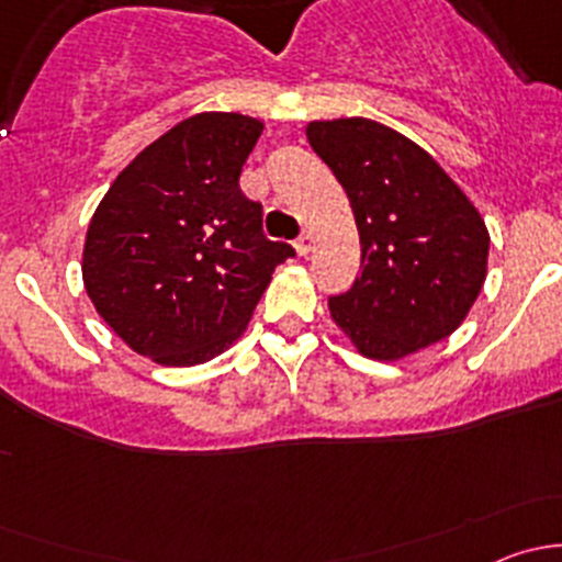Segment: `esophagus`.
Wrapping results in <instances>:
<instances>
[{
	"label": "esophagus",
	"mask_w": 562,
	"mask_h": 562,
	"mask_svg": "<svg viewBox=\"0 0 562 562\" xmlns=\"http://www.w3.org/2000/svg\"><path fill=\"white\" fill-rule=\"evenodd\" d=\"M313 247H315V236L310 234V231H304V234L296 239V252L302 255V258H307V255L313 252Z\"/></svg>",
	"instance_id": "esophagus-1"
}]
</instances>
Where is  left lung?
I'll return each instance as SVG.
<instances>
[{
	"instance_id": "1",
	"label": "left lung",
	"mask_w": 562,
	"mask_h": 562,
	"mask_svg": "<svg viewBox=\"0 0 562 562\" xmlns=\"http://www.w3.org/2000/svg\"><path fill=\"white\" fill-rule=\"evenodd\" d=\"M315 155L348 192L361 274L328 299L364 359L400 361L454 334L486 280L490 231L427 149L364 116L307 124Z\"/></svg>"
}]
</instances>
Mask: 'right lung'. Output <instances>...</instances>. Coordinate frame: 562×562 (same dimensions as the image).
Masks as SVG:
<instances>
[{
	"mask_svg": "<svg viewBox=\"0 0 562 562\" xmlns=\"http://www.w3.org/2000/svg\"><path fill=\"white\" fill-rule=\"evenodd\" d=\"M260 133L245 113H195L135 155L94 209L83 288L135 353L162 367L212 361L293 255L266 239L260 203L239 190Z\"/></svg>",
	"mask_w": 562,
	"mask_h": 562,
	"instance_id": "1",
	"label": "right lung"
}]
</instances>
